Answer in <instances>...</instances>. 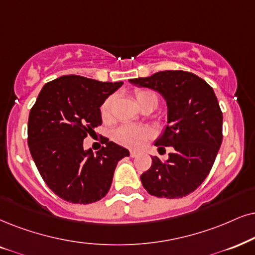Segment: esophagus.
<instances>
[{
	"instance_id": "obj_1",
	"label": "esophagus",
	"mask_w": 255,
	"mask_h": 255,
	"mask_svg": "<svg viewBox=\"0 0 255 255\" xmlns=\"http://www.w3.org/2000/svg\"><path fill=\"white\" fill-rule=\"evenodd\" d=\"M137 151H135V150H130V153H129V155L131 156V157H135V156H136L137 155Z\"/></svg>"
}]
</instances>
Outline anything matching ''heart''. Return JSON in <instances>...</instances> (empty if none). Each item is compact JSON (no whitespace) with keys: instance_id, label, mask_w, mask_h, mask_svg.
<instances>
[{"instance_id":"1","label":"heart","mask_w":255,"mask_h":255,"mask_svg":"<svg viewBox=\"0 0 255 255\" xmlns=\"http://www.w3.org/2000/svg\"><path fill=\"white\" fill-rule=\"evenodd\" d=\"M135 99L140 108L153 107L155 108L159 104V96L154 90L150 89H136L134 92ZM115 98L108 96L101 105V118L105 122H111L113 120V106H114ZM151 130L147 127H140V126L126 124L122 125L113 133V138L118 143L125 147L138 148L146 142L148 138L151 137Z\"/></svg>"}]
</instances>
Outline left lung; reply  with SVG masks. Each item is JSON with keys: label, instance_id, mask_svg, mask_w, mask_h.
Instances as JSON below:
<instances>
[{"label": "left lung", "instance_id": "8db88e82", "mask_svg": "<svg viewBox=\"0 0 255 255\" xmlns=\"http://www.w3.org/2000/svg\"><path fill=\"white\" fill-rule=\"evenodd\" d=\"M130 83L160 93L167 104V127L155 141L159 150L173 147L168 160L151 157L141 182L150 195L176 199L191 194L211 172L222 142V112L214 90L201 77L165 70Z\"/></svg>", "mask_w": 255, "mask_h": 255}]
</instances>
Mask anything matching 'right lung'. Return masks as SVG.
Instances as JSON below:
<instances>
[{
  "mask_svg": "<svg viewBox=\"0 0 255 255\" xmlns=\"http://www.w3.org/2000/svg\"><path fill=\"white\" fill-rule=\"evenodd\" d=\"M124 82L64 75L46 83L30 109L28 146L43 181L72 204H92L111 188L118 162L129 151L108 138L93 153L83 138L102 124L100 107Z\"/></svg>",
  "mask_w": 255,
  "mask_h": 255,
  "instance_id": "add662e5",
  "label": "right lung"
}]
</instances>
